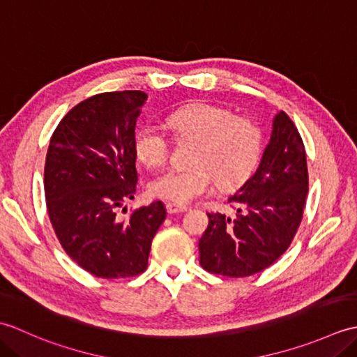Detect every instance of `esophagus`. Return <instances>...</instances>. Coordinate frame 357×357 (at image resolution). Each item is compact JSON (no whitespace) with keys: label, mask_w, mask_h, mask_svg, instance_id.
Instances as JSON below:
<instances>
[{"label":"esophagus","mask_w":357,"mask_h":357,"mask_svg":"<svg viewBox=\"0 0 357 357\" xmlns=\"http://www.w3.org/2000/svg\"><path fill=\"white\" fill-rule=\"evenodd\" d=\"M165 208H167V211H169L170 215L184 213V211H187L185 206H178V204H174V202H167L165 204Z\"/></svg>","instance_id":"esophagus-1"}]
</instances>
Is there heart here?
<instances>
[{
	"mask_svg": "<svg viewBox=\"0 0 357 357\" xmlns=\"http://www.w3.org/2000/svg\"><path fill=\"white\" fill-rule=\"evenodd\" d=\"M178 141H195L187 170H169L155 178L149 192L155 198L179 206L221 188H233L248 178L261 155L262 135L255 121L238 116L219 105L196 102L176 109L165 118ZM135 153L141 161L159 169L172 155V139L156 126H146L135 136Z\"/></svg>",
	"mask_w": 357,
	"mask_h": 357,
	"instance_id": "1",
	"label": "heart"
}]
</instances>
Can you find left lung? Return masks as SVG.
Returning <instances> with one entry per match:
<instances>
[{
    "mask_svg": "<svg viewBox=\"0 0 357 357\" xmlns=\"http://www.w3.org/2000/svg\"><path fill=\"white\" fill-rule=\"evenodd\" d=\"M307 193L304 141L290 116L279 112L256 173L229 199L236 218L207 213L208 227L199 239L201 267L227 278L270 267L293 242Z\"/></svg>",
    "mask_w": 357,
    "mask_h": 357,
    "instance_id": "left-lung-1",
    "label": "left lung"
}]
</instances>
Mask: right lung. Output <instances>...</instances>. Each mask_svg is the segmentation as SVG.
Here are the masks:
<instances>
[{
	"instance_id": "obj_1",
	"label": "right lung",
	"mask_w": 357,
	"mask_h": 357,
	"mask_svg": "<svg viewBox=\"0 0 357 357\" xmlns=\"http://www.w3.org/2000/svg\"><path fill=\"white\" fill-rule=\"evenodd\" d=\"M147 95L141 90L98 93L59 121L44 165L49 219L64 252L102 279L146 271L155 234L167 211L161 201L116 210L133 199L138 183L135 127Z\"/></svg>"
}]
</instances>
